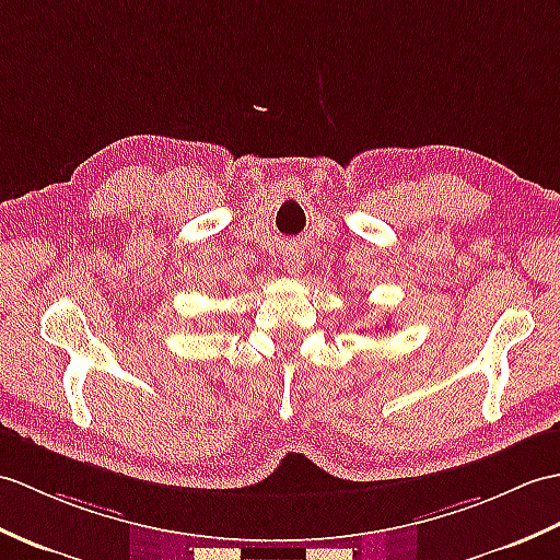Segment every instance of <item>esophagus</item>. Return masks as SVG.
<instances>
[{
	"label": "esophagus",
	"mask_w": 560,
	"mask_h": 560,
	"mask_svg": "<svg viewBox=\"0 0 560 560\" xmlns=\"http://www.w3.org/2000/svg\"><path fill=\"white\" fill-rule=\"evenodd\" d=\"M303 265H305V255L301 248H289L283 253V269L289 271V275H293V277L301 275Z\"/></svg>",
	"instance_id": "esophagus-1"
}]
</instances>
